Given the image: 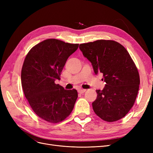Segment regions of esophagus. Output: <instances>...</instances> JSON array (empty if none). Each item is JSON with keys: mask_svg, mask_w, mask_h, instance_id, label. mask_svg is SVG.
I'll return each mask as SVG.
<instances>
[{"mask_svg": "<svg viewBox=\"0 0 153 153\" xmlns=\"http://www.w3.org/2000/svg\"><path fill=\"white\" fill-rule=\"evenodd\" d=\"M86 91V89H79L78 90V92H79V93L80 94H82L84 93V92H85Z\"/></svg>", "mask_w": 153, "mask_h": 153, "instance_id": "1", "label": "esophagus"}]
</instances>
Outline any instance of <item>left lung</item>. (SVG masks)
Here are the masks:
<instances>
[{
	"label": "left lung",
	"instance_id": "obj_1",
	"mask_svg": "<svg viewBox=\"0 0 153 153\" xmlns=\"http://www.w3.org/2000/svg\"><path fill=\"white\" fill-rule=\"evenodd\" d=\"M84 56L91 62L96 75H103L106 84L96 90L92 103L95 114L108 122L118 121L126 115L135 103L140 76L126 49L112 40H97L80 44Z\"/></svg>",
	"mask_w": 153,
	"mask_h": 153
}]
</instances>
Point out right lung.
I'll return each instance as SVG.
<instances>
[{
  "mask_svg": "<svg viewBox=\"0 0 153 153\" xmlns=\"http://www.w3.org/2000/svg\"><path fill=\"white\" fill-rule=\"evenodd\" d=\"M78 47V44L48 39L26 55L21 73L23 91L35 114L46 121L61 122L74 108L77 91L64 89L55 81L61 79L67 59Z\"/></svg>",
  "mask_w": 153,
  "mask_h": 153,
  "instance_id": "1",
  "label": "right lung"
}]
</instances>
